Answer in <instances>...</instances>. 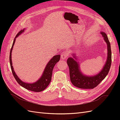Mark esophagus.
<instances>
[{
	"label": "esophagus",
	"mask_w": 120,
	"mask_h": 120,
	"mask_svg": "<svg viewBox=\"0 0 120 120\" xmlns=\"http://www.w3.org/2000/svg\"><path fill=\"white\" fill-rule=\"evenodd\" d=\"M68 56V50H66V51L64 52L61 54V58L62 60H65L66 59Z\"/></svg>",
	"instance_id": "1"
}]
</instances>
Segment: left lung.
<instances>
[{
	"instance_id": "obj_1",
	"label": "left lung",
	"mask_w": 120,
	"mask_h": 120,
	"mask_svg": "<svg viewBox=\"0 0 120 120\" xmlns=\"http://www.w3.org/2000/svg\"><path fill=\"white\" fill-rule=\"evenodd\" d=\"M105 42L107 45V59L103 68L100 72L93 76H87L83 75L80 71L79 64L75 60L76 56L75 54L73 58L69 57L67 60V64L70 70V76L71 83L77 88L83 89H94L106 78L109 73L112 63V52L110 42L106 33L101 32Z\"/></svg>"
}]
</instances>
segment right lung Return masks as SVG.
<instances>
[{
	"label": "right lung",
	"instance_id": "1",
	"mask_svg": "<svg viewBox=\"0 0 120 120\" xmlns=\"http://www.w3.org/2000/svg\"><path fill=\"white\" fill-rule=\"evenodd\" d=\"M24 30L25 29H23V30H20L19 33L17 34L15 38L14 39L13 44L10 49L9 56V61L10 64V67L14 78L15 79L17 82L19 83L21 86H22L25 89L31 90V91L32 92H40L45 90L49 85L50 82H51L53 68L54 66L56 65V64L60 60V55H56L53 56L52 57V59L49 61V63L46 66V67L45 68V69L43 72V74L41 76V77L40 78V79H38L37 82L31 83H26L22 82L21 79H20L19 77H17V75H16V73L13 70V67L12 66L11 60V52L12 51L13 45L15 41V38L18 37V36H19L20 34H22V32H23Z\"/></svg>",
	"mask_w": 120,
	"mask_h": 120
}]
</instances>
